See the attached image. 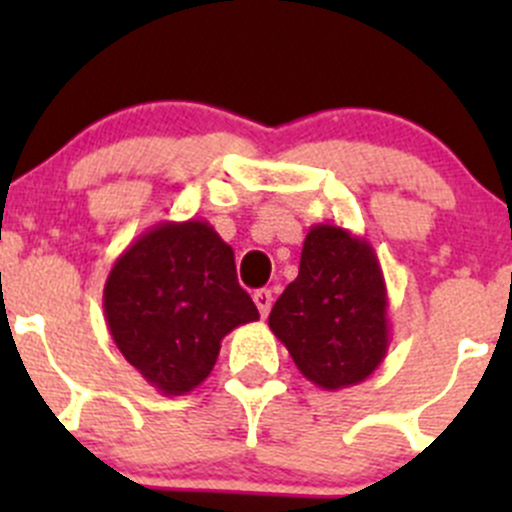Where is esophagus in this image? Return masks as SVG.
<instances>
[{"mask_svg":"<svg viewBox=\"0 0 512 512\" xmlns=\"http://www.w3.org/2000/svg\"><path fill=\"white\" fill-rule=\"evenodd\" d=\"M252 299H255V304H257V309H260L262 317H267V314H270V309H272V292H270V289H257V292L252 294Z\"/></svg>","mask_w":512,"mask_h":512,"instance_id":"esophagus-1","label":"esophagus"}]
</instances>
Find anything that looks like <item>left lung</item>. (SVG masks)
<instances>
[{
  "label": "left lung",
  "instance_id": "obj_1",
  "mask_svg": "<svg viewBox=\"0 0 512 512\" xmlns=\"http://www.w3.org/2000/svg\"><path fill=\"white\" fill-rule=\"evenodd\" d=\"M270 329L307 381L324 391L361 384L389 349V294L374 247L339 225H312L297 280Z\"/></svg>",
  "mask_w": 512,
  "mask_h": 512
}]
</instances>
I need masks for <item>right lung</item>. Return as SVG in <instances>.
Segmentation results:
<instances>
[{
  "label": "right lung",
  "instance_id": "add662e5",
  "mask_svg": "<svg viewBox=\"0 0 512 512\" xmlns=\"http://www.w3.org/2000/svg\"><path fill=\"white\" fill-rule=\"evenodd\" d=\"M103 314L118 352L163 396L203 384L227 334L260 319L232 247L195 218L153 225L116 257Z\"/></svg>",
  "mask_w": 512,
  "mask_h": 512
}]
</instances>
